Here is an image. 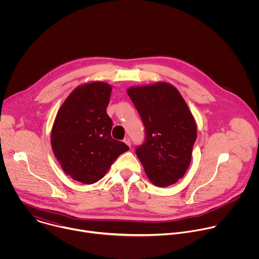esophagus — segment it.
<instances>
[{"label": "esophagus", "instance_id": "obj_1", "mask_svg": "<svg viewBox=\"0 0 259 259\" xmlns=\"http://www.w3.org/2000/svg\"><path fill=\"white\" fill-rule=\"evenodd\" d=\"M124 142H125L128 146H131V140H130L129 137H125V138H124Z\"/></svg>", "mask_w": 259, "mask_h": 259}]
</instances>
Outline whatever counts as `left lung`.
I'll use <instances>...</instances> for the list:
<instances>
[{
	"label": "left lung",
	"instance_id": "1",
	"mask_svg": "<svg viewBox=\"0 0 259 259\" xmlns=\"http://www.w3.org/2000/svg\"><path fill=\"white\" fill-rule=\"evenodd\" d=\"M144 126V142L135 153L150 180L169 187L186 174L197 139L195 119L178 90L168 83L127 91Z\"/></svg>",
	"mask_w": 259,
	"mask_h": 259
}]
</instances>
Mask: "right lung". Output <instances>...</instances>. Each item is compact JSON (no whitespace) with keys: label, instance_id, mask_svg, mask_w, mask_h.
I'll return each mask as SVG.
<instances>
[{"label":"right lung","instance_id":"obj_1","mask_svg":"<svg viewBox=\"0 0 259 259\" xmlns=\"http://www.w3.org/2000/svg\"><path fill=\"white\" fill-rule=\"evenodd\" d=\"M112 87L94 82L73 90L55 118L51 145L63 171L85 184L100 180L116 159L129 150L110 135L113 121L106 114Z\"/></svg>","mask_w":259,"mask_h":259}]
</instances>
